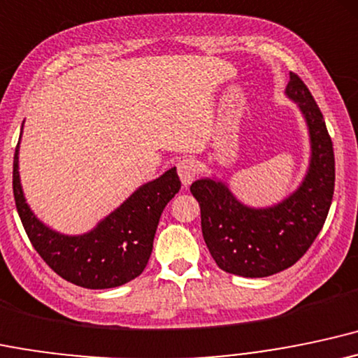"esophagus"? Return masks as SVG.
Wrapping results in <instances>:
<instances>
[{"mask_svg":"<svg viewBox=\"0 0 358 358\" xmlns=\"http://www.w3.org/2000/svg\"><path fill=\"white\" fill-rule=\"evenodd\" d=\"M178 174L180 178L182 186H189L192 180L198 176V164L192 159H182L178 162Z\"/></svg>","mask_w":358,"mask_h":358,"instance_id":"1","label":"esophagus"}]
</instances>
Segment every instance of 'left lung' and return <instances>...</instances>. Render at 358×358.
<instances>
[{
	"label": "left lung",
	"mask_w": 358,
	"mask_h": 358,
	"mask_svg": "<svg viewBox=\"0 0 358 358\" xmlns=\"http://www.w3.org/2000/svg\"><path fill=\"white\" fill-rule=\"evenodd\" d=\"M286 94L308 123L311 160L303 184L272 208H248L227 184L199 179L191 192L201 208V230L220 268L242 277H267L294 266L327 220L335 191V154L318 104L294 72Z\"/></svg>",
	"instance_id": "obj_1"
}]
</instances>
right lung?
Instances as JSON below:
<instances>
[{
    "label": "right lung",
    "instance_id": "1",
    "mask_svg": "<svg viewBox=\"0 0 358 358\" xmlns=\"http://www.w3.org/2000/svg\"><path fill=\"white\" fill-rule=\"evenodd\" d=\"M18 147L20 142L13 159L15 204L28 238L47 266L62 279L86 289L118 287L142 274L160 215L180 189L176 167L138 187L94 230L69 236L50 230L28 208L20 184Z\"/></svg>",
    "mask_w": 358,
    "mask_h": 358
}]
</instances>
